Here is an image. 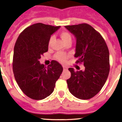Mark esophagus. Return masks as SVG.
I'll use <instances>...</instances> for the list:
<instances>
[{"mask_svg":"<svg viewBox=\"0 0 122 122\" xmlns=\"http://www.w3.org/2000/svg\"><path fill=\"white\" fill-rule=\"evenodd\" d=\"M63 70H66L68 69V68L65 66H63Z\"/></svg>","mask_w":122,"mask_h":122,"instance_id":"34e87169","label":"esophagus"}]
</instances>
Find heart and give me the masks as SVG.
<instances>
[{
  "instance_id": "heart-1",
  "label": "heart",
  "mask_w": 122,
  "mask_h": 122,
  "mask_svg": "<svg viewBox=\"0 0 122 122\" xmlns=\"http://www.w3.org/2000/svg\"><path fill=\"white\" fill-rule=\"evenodd\" d=\"M60 36L62 40L64 41V43H66V41L69 40H71V36L70 33L66 32H62L60 33ZM54 36H51L49 38V41H48V46L49 47H50L52 45L54 41ZM55 57H56V59L59 60V62H62V63H65L67 59L70 57V56L63 53V52H58V53L56 54Z\"/></svg>"
}]
</instances>
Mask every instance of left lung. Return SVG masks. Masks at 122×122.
<instances>
[{
  "mask_svg": "<svg viewBox=\"0 0 122 122\" xmlns=\"http://www.w3.org/2000/svg\"><path fill=\"white\" fill-rule=\"evenodd\" d=\"M76 38V63H82L84 71L69 68L70 78L66 80L69 91L81 100L93 98L101 90L110 70L109 52L103 36L88 24L66 25Z\"/></svg>",
  "mask_w": 122,
  "mask_h": 122,
  "instance_id": "obj_1",
  "label": "left lung"
}]
</instances>
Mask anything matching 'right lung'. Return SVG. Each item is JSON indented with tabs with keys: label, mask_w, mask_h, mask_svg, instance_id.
I'll list each match as a JSON object with an SVG mask.
<instances>
[{
	"label": "right lung",
	"mask_w": 122,
	"mask_h": 122,
	"mask_svg": "<svg viewBox=\"0 0 122 122\" xmlns=\"http://www.w3.org/2000/svg\"><path fill=\"white\" fill-rule=\"evenodd\" d=\"M59 28L35 24L25 29L16 41L13 59L14 76L22 92L31 99L43 100L50 95L63 71L62 65L55 60L48 67L39 61L48 51L51 35Z\"/></svg>",
	"instance_id": "obj_1"
}]
</instances>
